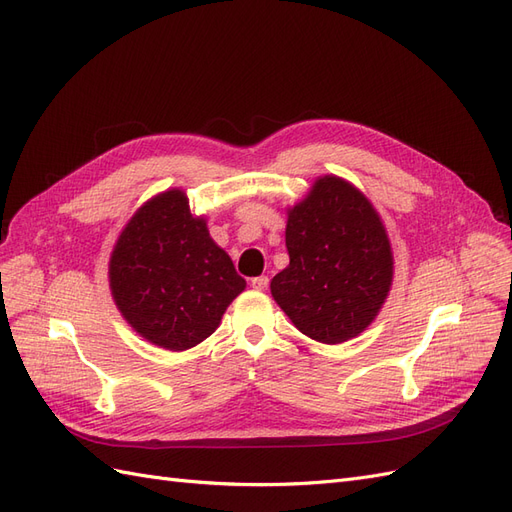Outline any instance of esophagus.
Instances as JSON below:
<instances>
[{
	"label": "esophagus",
	"mask_w": 512,
	"mask_h": 512,
	"mask_svg": "<svg viewBox=\"0 0 512 512\" xmlns=\"http://www.w3.org/2000/svg\"><path fill=\"white\" fill-rule=\"evenodd\" d=\"M267 286H269V277H267V275L252 277V288H256V290H267Z\"/></svg>",
	"instance_id": "esophagus-1"
}]
</instances>
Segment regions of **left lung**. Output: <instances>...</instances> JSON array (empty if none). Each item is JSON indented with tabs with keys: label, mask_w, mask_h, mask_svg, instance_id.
I'll list each match as a JSON object with an SVG mask.
<instances>
[{
	"label": "left lung",
	"mask_w": 512,
	"mask_h": 512,
	"mask_svg": "<svg viewBox=\"0 0 512 512\" xmlns=\"http://www.w3.org/2000/svg\"><path fill=\"white\" fill-rule=\"evenodd\" d=\"M290 265L271 294L303 335L342 344L363 333L393 284V252L378 211L342 177L316 179L288 209Z\"/></svg>",
	"instance_id": "obj_1"
}]
</instances>
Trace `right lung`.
Wrapping results in <instances>:
<instances>
[{
  "instance_id": "1",
  "label": "right lung",
  "mask_w": 512,
  "mask_h": 512,
  "mask_svg": "<svg viewBox=\"0 0 512 512\" xmlns=\"http://www.w3.org/2000/svg\"><path fill=\"white\" fill-rule=\"evenodd\" d=\"M108 282L130 327L160 348H194L220 327L245 290L230 256L190 213L188 196L168 190L138 209L113 247Z\"/></svg>"
}]
</instances>
